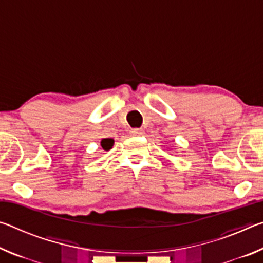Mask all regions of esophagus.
Segmentation results:
<instances>
[{
	"mask_svg": "<svg viewBox=\"0 0 263 263\" xmlns=\"http://www.w3.org/2000/svg\"><path fill=\"white\" fill-rule=\"evenodd\" d=\"M130 133H131V136H135V137L142 136L144 135V130H141V128H132Z\"/></svg>",
	"mask_w": 263,
	"mask_h": 263,
	"instance_id": "esophagus-1",
	"label": "esophagus"
}]
</instances>
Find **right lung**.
Returning a JSON list of instances; mask_svg holds the SVG:
<instances>
[{
	"label": "right lung",
	"instance_id": "right-lung-1",
	"mask_svg": "<svg viewBox=\"0 0 263 263\" xmlns=\"http://www.w3.org/2000/svg\"><path fill=\"white\" fill-rule=\"evenodd\" d=\"M114 144H115V140L112 138H104V139L101 140V147L104 151H109L112 148Z\"/></svg>",
	"mask_w": 263,
	"mask_h": 263
}]
</instances>
